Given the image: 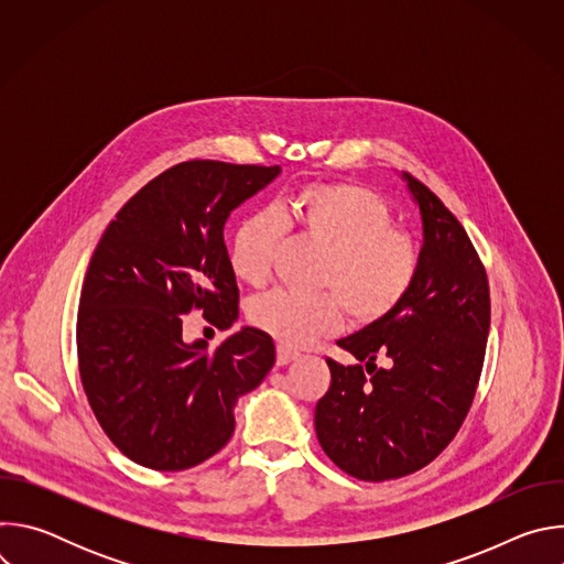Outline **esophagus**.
Wrapping results in <instances>:
<instances>
[{"mask_svg":"<svg viewBox=\"0 0 564 564\" xmlns=\"http://www.w3.org/2000/svg\"><path fill=\"white\" fill-rule=\"evenodd\" d=\"M299 357V352H294V350H290L288 346H276V364L279 366H288L290 361H294Z\"/></svg>","mask_w":564,"mask_h":564,"instance_id":"esophagus-1","label":"esophagus"}]
</instances>
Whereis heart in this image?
Listing matches in <instances>:
<instances>
[{
  "label": "heart",
  "instance_id": "1",
  "mask_svg": "<svg viewBox=\"0 0 564 564\" xmlns=\"http://www.w3.org/2000/svg\"><path fill=\"white\" fill-rule=\"evenodd\" d=\"M290 229L324 248L314 272V285L324 290H272L248 305L252 326L288 346L335 333L344 310L355 324H375L404 303L417 281L422 252L415 236L394 227L388 203L357 183H312L281 209L263 207L246 216L229 250L234 274L263 285Z\"/></svg>",
  "mask_w": 564,
  "mask_h": 564
}]
</instances>
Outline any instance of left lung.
Returning a JSON list of instances; mask_svg holds the SVG:
<instances>
[{
    "mask_svg": "<svg viewBox=\"0 0 564 564\" xmlns=\"http://www.w3.org/2000/svg\"><path fill=\"white\" fill-rule=\"evenodd\" d=\"M404 181L424 225L417 281L394 312L337 341L359 364L326 359L333 381L314 411L321 448L366 481L411 475L451 444L473 404L491 326L487 270L466 229L424 183ZM377 356L388 369L376 368Z\"/></svg>",
    "mask_w": 564,
    "mask_h": 564,
    "instance_id": "obj_1",
    "label": "left lung"
}]
</instances>
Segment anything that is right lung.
Wrapping results in <instances>:
<instances>
[{
    "instance_id": "1",
    "label": "right lung",
    "mask_w": 564,
    "mask_h": 564,
    "mask_svg": "<svg viewBox=\"0 0 564 564\" xmlns=\"http://www.w3.org/2000/svg\"><path fill=\"white\" fill-rule=\"evenodd\" d=\"M281 167L187 160L149 181L105 229L77 310V366L107 437L135 464L185 470L234 433V406L274 366L268 333L243 328L220 346L183 341L203 310L227 330L238 285L223 240L231 209Z\"/></svg>"
}]
</instances>
